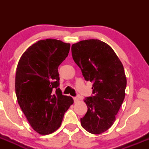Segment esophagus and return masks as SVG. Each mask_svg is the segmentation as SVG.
Segmentation results:
<instances>
[{"label": "esophagus", "instance_id": "1", "mask_svg": "<svg viewBox=\"0 0 149 149\" xmlns=\"http://www.w3.org/2000/svg\"><path fill=\"white\" fill-rule=\"evenodd\" d=\"M73 100H74V102L75 103H76V102H79V98H78V97H73Z\"/></svg>", "mask_w": 149, "mask_h": 149}]
</instances>
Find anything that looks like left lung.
<instances>
[{"label": "left lung", "mask_w": 149, "mask_h": 149, "mask_svg": "<svg viewBox=\"0 0 149 149\" xmlns=\"http://www.w3.org/2000/svg\"><path fill=\"white\" fill-rule=\"evenodd\" d=\"M71 52L85 80L93 83V95L84 100L88 111L80 123L88 132L102 134L115 122L125 96L123 66L113 49L97 39L73 44Z\"/></svg>", "instance_id": "8db88e82"}]
</instances>
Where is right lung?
Here are the masks:
<instances>
[{
  "label": "right lung",
  "instance_id": "add662e5",
  "mask_svg": "<svg viewBox=\"0 0 149 149\" xmlns=\"http://www.w3.org/2000/svg\"><path fill=\"white\" fill-rule=\"evenodd\" d=\"M70 44L56 39L39 40L30 46L19 61L15 92L22 111L32 128L40 134L60 127L72 97L59 89L58 67L69 54Z\"/></svg>",
  "mask_w": 149,
  "mask_h": 149
}]
</instances>
